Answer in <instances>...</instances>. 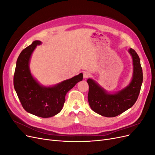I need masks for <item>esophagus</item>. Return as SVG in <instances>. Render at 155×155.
<instances>
[{
    "label": "esophagus",
    "instance_id": "obj_1",
    "mask_svg": "<svg viewBox=\"0 0 155 155\" xmlns=\"http://www.w3.org/2000/svg\"><path fill=\"white\" fill-rule=\"evenodd\" d=\"M91 76V73L88 72V71H85L83 72V78L84 79H87Z\"/></svg>",
    "mask_w": 155,
    "mask_h": 155
}]
</instances>
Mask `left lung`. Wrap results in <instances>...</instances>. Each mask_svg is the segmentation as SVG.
Here are the masks:
<instances>
[{"mask_svg": "<svg viewBox=\"0 0 155 155\" xmlns=\"http://www.w3.org/2000/svg\"><path fill=\"white\" fill-rule=\"evenodd\" d=\"M132 56L133 74L129 85L113 94L106 91L92 79H88V101L93 111L105 117H115L128 110L137 101L143 81L142 68L139 56L130 48Z\"/></svg>", "mask_w": 155, "mask_h": 155, "instance_id": "1", "label": "left lung"}]
</instances>
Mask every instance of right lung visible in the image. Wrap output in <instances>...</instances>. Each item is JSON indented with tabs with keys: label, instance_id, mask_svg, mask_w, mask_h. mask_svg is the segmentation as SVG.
I'll use <instances>...</instances> for the list:
<instances>
[{
	"label": "right lung",
	"instance_id": "add662e5",
	"mask_svg": "<svg viewBox=\"0 0 155 155\" xmlns=\"http://www.w3.org/2000/svg\"><path fill=\"white\" fill-rule=\"evenodd\" d=\"M40 45V41H35L21 52L16 63L13 85L26 112L41 118H50L62 110L67 93L77 83L82 81L83 74L52 87L41 85L33 77L29 67L33 51Z\"/></svg>",
	"mask_w": 155,
	"mask_h": 155
}]
</instances>
